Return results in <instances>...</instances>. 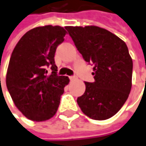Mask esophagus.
I'll use <instances>...</instances> for the list:
<instances>
[{
  "instance_id": "esophagus-1",
  "label": "esophagus",
  "mask_w": 146,
  "mask_h": 146,
  "mask_svg": "<svg viewBox=\"0 0 146 146\" xmlns=\"http://www.w3.org/2000/svg\"><path fill=\"white\" fill-rule=\"evenodd\" d=\"M69 79H70V81H74L77 79V77L76 76H71V77H69Z\"/></svg>"
}]
</instances>
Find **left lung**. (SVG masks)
Listing matches in <instances>:
<instances>
[{
	"label": "left lung",
	"instance_id": "obj_1",
	"mask_svg": "<svg viewBox=\"0 0 146 146\" xmlns=\"http://www.w3.org/2000/svg\"><path fill=\"white\" fill-rule=\"evenodd\" d=\"M83 59L94 65V82L77 99L90 118L112 117L128 99L132 88L133 60L126 43L109 31L96 26L66 27Z\"/></svg>",
	"mask_w": 146,
	"mask_h": 146
}]
</instances>
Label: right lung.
Instances as JSON below:
<instances>
[{"instance_id": "right-lung-1", "label": "right lung", "mask_w": 146, "mask_h": 146, "mask_svg": "<svg viewBox=\"0 0 146 146\" xmlns=\"http://www.w3.org/2000/svg\"><path fill=\"white\" fill-rule=\"evenodd\" d=\"M67 34L60 26H44L30 30L13 49L6 73V86L18 110L33 121L53 117L64 88L69 82L58 76L54 56ZM52 69L48 74L46 68Z\"/></svg>"}]
</instances>
